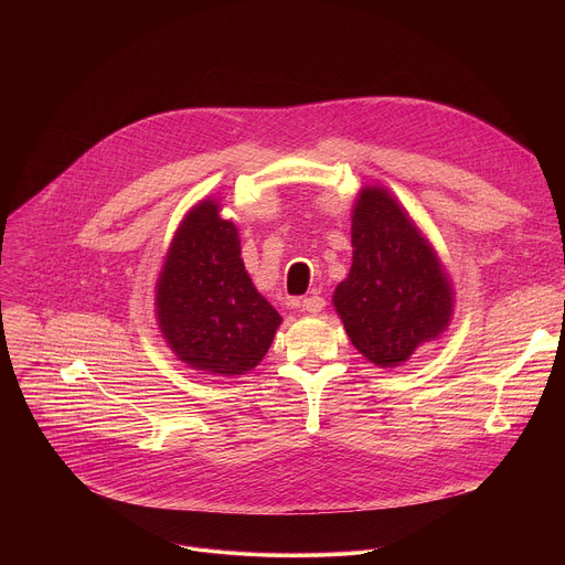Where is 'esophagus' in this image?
<instances>
[{"label": "esophagus", "mask_w": 565, "mask_h": 565, "mask_svg": "<svg viewBox=\"0 0 565 565\" xmlns=\"http://www.w3.org/2000/svg\"><path fill=\"white\" fill-rule=\"evenodd\" d=\"M299 306H301V310H303V312H308V315H317V312L324 310L327 301H324V297H319L317 292H312V295H310V297H306Z\"/></svg>", "instance_id": "34e87169"}]
</instances>
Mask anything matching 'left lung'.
I'll return each mask as SVG.
<instances>
[{
    "label": "left lung",
    "instance_id": "1",
    "mask_svg": "<svg viewBox=\"0 0 565 565\" xmlns=\"http://www.w3.org/2000/svg\"><path fill=\"white\" fill-rule=\"evenodd\" d=\"M351 221L353 266L338 284L333 306L369 362L399 366L449 327L451 281L388 190L362 188Z\"/></svg>",
    "mask_w": 565,
    "mask_h": 565
}]
</instances>
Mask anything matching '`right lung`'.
<instances>
[{
  "label": "right lung",
  "mask_w": 565,
  "mask_h": 565,
  "mask_svg": "<svg viewBox=\"0 0 565 565\" xmlns=\"http://www.w3.org/2000/svg\"><path fill=\"white\" fill-rule=\"evenodd\" d=\"M218 212L205 199L181 221L156 281V317L181 362L232 377L264 360L281 315L255 288L238 230Z\"/></svg>",
  "instance_id": "right-lung-1"
}]
</instances>
